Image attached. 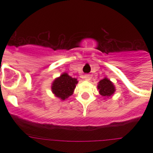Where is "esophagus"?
<instances>
[{
	"instance_id": "esophagus-1",
	"label": "esophagus",
	"mask_w": 153,
	"mask_h": 153,
	"mask_svg": "<svg viewBox=\"0 0 153 153\" xmlns=\"http://www.w3.org/2000/svg\"><path fill=\"white\" fill-rule=\"evenodd\" d=\"M83 79L86 80V81H90L91 79V76L90 75V74H85L83 77Z\"/></svg>"
}]
</instances>
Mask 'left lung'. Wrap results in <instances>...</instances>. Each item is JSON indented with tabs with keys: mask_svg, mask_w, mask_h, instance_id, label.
I'll return each mask as SVG.
<instances>
[{
	"mask_svg": "<svg viewBox=\"0 0 153 153\" xmlns=\"http://www.w3.org/2000/svg\"><path fill=\"white\" fill-rule=\"evenodd\" d=\"M98 89L99 90V94L105 98L110 97L115 92V87L114 84L107 78H104L98 82Z\"/></svg>",
	"mask_w": 153,
	"mask_h": 153,
	"instance_id": "8db88e82",
	"label": "left lung"
}]
</instances>
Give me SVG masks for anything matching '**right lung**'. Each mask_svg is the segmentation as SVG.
<instances>
[{
	"label": "right lung",
	"instance_id": "obj_1",
	"mask_svg": "<svg viewBox=\"0 0 153 153\" xmlns=\"http://www.w3.org/2000/svg\"><path fill=\"white\" fill-rule=\"evenodd\" d=\"M77 83V79L69 76L67 73H63L54 80L51 85V91L57 98L65 100L73 94Z\"/></svg>",
	"mask_w": 153,
	"mask_h": 153
}]
</instances>
